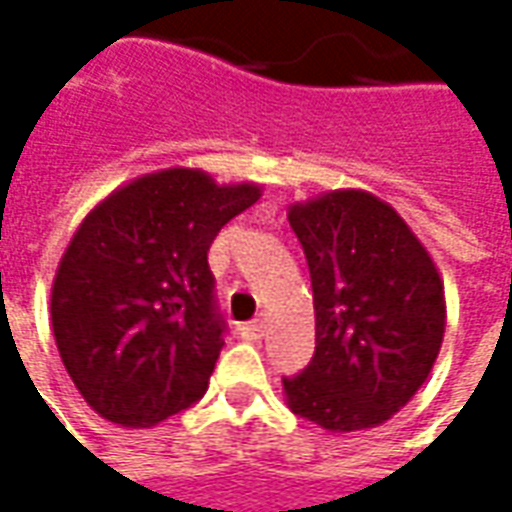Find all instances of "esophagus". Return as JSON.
Wrapping results in <instances>:
<instances>
[{"instance_id":"1","label":"esophagus","mask_w":512,"mask_h":512,"mask_svg":"<svg viewBox=\"0 0 512 512\" xmlns=\"http://www.w3.org/2000/svg\"><path fill=\"white\" fill-rule=\"evenodd\" d=\"M241 333H243V339H249V342H257V339H263V333H266V316H260V319H255V322L243 325Z\"/></svg>"}]
</instances>
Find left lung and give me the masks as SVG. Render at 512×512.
I'll return each mask as SVG.
<instances>
[{
    "instance_id": "obj_1",
    "label": "left lung",
    "mask_w": 512,
    "mask_h": 512,
    "mask_svg": "<svg viewBox=\"0 0 512 512\" xmlns=\"http://www.w3.org/2000/svg\"><path fill=\"white\" fill-rule=\"evenodd\" d=\"M311 271L316 350L283 378L288 409L333 434L375 429L412 401L446 333L440 271L395 207L330 190L288 207Z\"/></svg>"
}]
</instances>
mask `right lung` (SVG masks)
<instances>
[{"instance_id": "1", "label": "right lung", "mask_w": 512, "mask_h": 512, "mask_svg": "<svg viewBox=\"0 0 512 512\" xmlns=\"http://www.w3.org/2000/svg\"><path fill=\"white\" fill-rule=\"evenodd\" d=\"M198 168L145 173L83 218L52 280V333L83 401L125 429L196 403L224 347L207 252L260 198Z\"/></svg>"}]
</instances>
